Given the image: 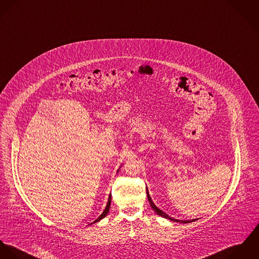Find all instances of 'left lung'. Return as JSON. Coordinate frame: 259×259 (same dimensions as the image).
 I'll list each match as a JSON object with an SVG mask.
<instances>
[{
  "label": "left lung",
  "mask_w": 259,
  "mask_h": 259,
  "mask_svg": "<svg viewBox=\"0 0 259 259\" xmlns=\"http://www.w3.org/2000/svg\"><path fill=\"white\" fill-rule=\"evenodd\" d=\"M146 191H147V197H148V201L150 202V205L152 206V208L155 210V212H156L157 214H159V215H161V217H163V218H165V219H168V220H170V221H172V222H175V223H182V224H189V223L196 222V221L198 220V219H194V220H191V221H182V220H177V219L171 218V217L168 215L166 212H164L163 210H161V209L153 202L151 197H150V195H149V191H148L147 188H146Z\"/></svg>",
  "instance_id": "left-lung-1"
}]
</instances>
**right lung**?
Returning a JSON list of instances; mask_svg holds the SVG:
<instances>
[{"label": "right lung", "instance_id": "right-lung-1", "mask_svg": "<svg viewBox=\"0 0 259 259\" xmlns=\"http://www.w3.org/2000/svg\"><path fill=\"white\" fill-rule=\"evenodd\" d=\"M122 166V165H121ZM121 166L119 167V169L117 170V172H119V170H120V168H121ZM110 204H111V194L109 195V197H108V201H107V203H106V206H105V209L103 210V212L93 222V223H91V224H89V225H93V224H95V223H97V222H99V221H101L102 219H104L106 215H107V213H108V211H109V208H110Z\"/></svg>", "mask_w": 259, "mask_h": 259}]
</instances>
